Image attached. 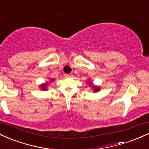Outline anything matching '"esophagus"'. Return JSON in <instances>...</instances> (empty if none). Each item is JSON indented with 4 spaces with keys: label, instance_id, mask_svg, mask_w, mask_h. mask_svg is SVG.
Here are the masks:
<instances>
[{
    "label": "esophagus",
    "instance_id": "obj_1",
    "mask_svg": "<svg viewBox=\"0 0 149 149\" xmlns=\"http://www.w3.org/2000/svg\"><path fill=\"white\" fill-rule=\"evenodd\" d=\"M65 77H72L73 74L72 73H68V74H65Z\"/></svg>",
    "mask_w": 149,
    "mask_h": 149
}]
</instances>
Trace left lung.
<instances>
[{
    "mask_svg": "<svg viewBox=\"0 0 149 149\" xmlns=\"http://www.w3.org/2000/svg\"><path fill=\"white\" fill-rule=\"evenodd\" d=\"M95 88V89H94V90H95V92L99 91V90H100V88Z\"/></svg>",
    "mask_w": 149,
    "mask_h": 149,
    "instance_id": "8db88e82",
    "label": "left lung"
}]
</instances>
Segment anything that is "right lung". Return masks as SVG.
I'll return each instance as SVG.
<instances>
[{
	"label": "right lung",
	"instance_id": "obj_1",
	"mask_svg": "<svg viewBox=\"0 0 149 149\" xmlns=\"http://www.w3.org/2000/svg\"><path fill=\"white\" fill-rule=\"evenodd\" d=\"M41 88H42V90H46V88H47V85H41Z\"/></svg>",
	"mask_w": 149,
	"mask_h": 149
}]
</instances>
